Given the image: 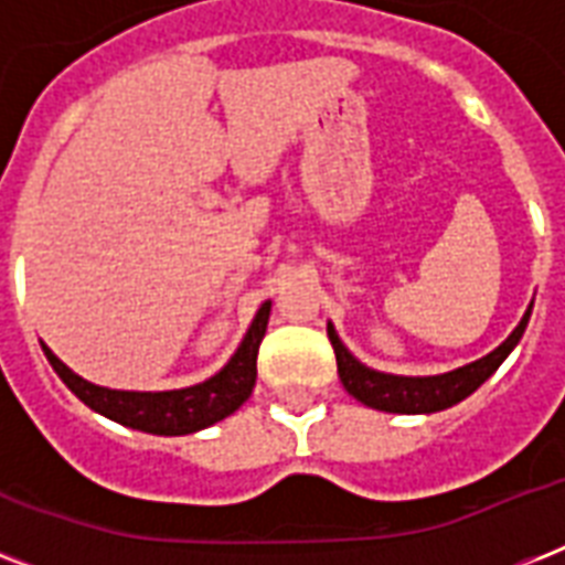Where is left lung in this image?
Instances as JSON below:
<instances>
[{"label":"left lung","mask_w":565,"mask_h":565,"mask_svg":"<svg viewBox=\"0 0 565 565\" xmlns=\"http://www.w3.org/2000/svg\"><path fill=\"white\" fill-rule=\"evenodd\" d=\"M531 308H534V305H531ZM531 308L525 310L522 322L513 328V334H510L495 352H490L487 358H481V361L466 363L460 370L446 372V375L407 377L370 370V366H363V363L345 349L343 340L337 337L331 322H328V340L334 345L340 381H343L349 395H354L358 402L386 413H437L451 407V404L463 402L466 395H472L492 372L499 370L501 363H504V358L516 349V343L522 340V334H525L527 319H531Z\"/></svg>","instance_id":"1"}]
</instances>
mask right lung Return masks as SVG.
Instances as JSON below:
<instances>
[{"instance_id":"obj_1","label":"right lung","mask_w":565,"mask_h":565,"mask_svg":"<svg viewBox=\"0 0 565 565\" xmlns=\"http://www.w3.org/2000/svg\"><path fill=\"white\" fill-rule=\"evenodd\" d=\"M269 308H273V301L260 305L243 343L237 345V352L231 354V361L216 375L202 381V384L167 390V393H135V390L96 386L84 381L82 375H75L66 363L57 361L49 345H43V354L52 363V370L57 372V377L90 411L102 413V416H108L126 428L158 434V437H181V434H193V430H202L213 422L225 419L252 395L257 377V349H260V340L266 334Z\"/></svg>"}]
</instances>
